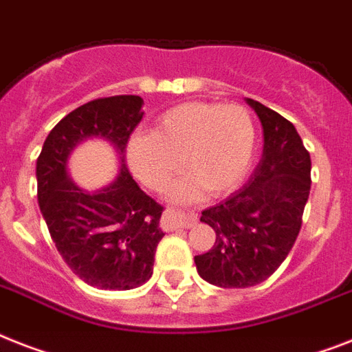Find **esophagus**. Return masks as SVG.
<instances>
[{
    "label": "esophagus",
    "instance_id": "obj_1",
    "mask_svg": "<svg viewBox=\"0 0 352 352\" xmlns=\"http://www.w3.org/2000/svg\"><path fill=\"white\" fill-rule=\"evenodd\" d=\"M197 224V217L195 215H177L173 211H166L162 215V228L166 231L171 230H179V228H191V226Z\"/></svg>",
    "mask_w": 352,
    "mask_h": 352
}]
</instances>
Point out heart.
Wrapping results in <instances>:
<instances>
[{"instance_id":"b5f03b06","label":"heart","mask_w":352,"mask_h":352,"mask_svg":"<svg viewBox=\"0 0 352 352\" xmlns=\"http://www.w3.org/2000/svg\"><path fill=\"white\" fill-rule=\"evenodd\" d=\"M255 153V124L248 108L221 102H184L159 117L153 133L128 141L131 171L151 190H164L182 168L188 175L171 188L175 201L190 202L202 188L211 197L241 184Z\"/></svg>"}]
</instances>
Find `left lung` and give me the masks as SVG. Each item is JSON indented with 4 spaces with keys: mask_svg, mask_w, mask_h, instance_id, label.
I'll use <instances>...</instances> for the list:
<instances>
[{
    "mask_svg": "<svg viewBox=\"0 0 352 352\" xmlns=\"http://www.w3.org/2000/svg\"><path fill=\"white\" fill-rule=\"evenodd\" d=\"M264 128V151L250 181L202 211L217 233L195 256L199 275L219 287H251L270 278L289 255L311 191V155L285 117L248 99Z\"/></svg>",
    "mask_w": 352,
    "mask_h": 352,
    "instance_id": "1",
    "label": "left lung"
}]
</instances>
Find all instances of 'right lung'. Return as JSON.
Returning <instances> with one entry per match:
<instances>
[{
	"mask_svg": "<svg viewBox=\"0 0 352 352\" xmlns=\"http://www.w3.org/2000/svg\"><path fill=\"white\" fill-rule=\"evenodd\" d=\"M139 96L101 97L70 111L45 139L37 157V202L59 255L82 282L126 291L148 282L164 233L162 208L139 188L126 168V144L141 122ZM90 136L107 138L120 153V175L88 194L67 177V157Z\"/></svg>",
	"mask_w": 352,
	"mask_h": 352,
	"instance_id": "obj_1",
	"label": "right lung"
}]
</instances>
